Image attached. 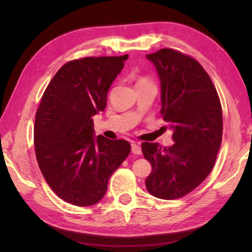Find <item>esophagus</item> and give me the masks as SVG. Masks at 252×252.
Wrapping results in <instances>:
<instances>
[{"instance_id":"obj_1","label":"esophagus","mask_w":252,"mask_h":252,"mask_svg":"<svg viewBox=\"0 0 252 252\" xmlns=\"http://www.w3.org/2000/svg\"><path fill=\"white\" fill-rule=\"evenodd\" d=\"M131 149H132V152L134 153V155H141V148H140L139 144L136 143H132L131 144Z\"/></svg>"}]
</instances>
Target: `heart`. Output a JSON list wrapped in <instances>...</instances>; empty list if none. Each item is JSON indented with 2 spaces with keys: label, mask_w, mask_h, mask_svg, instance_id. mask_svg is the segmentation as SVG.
Listing matches in <instances>:
<instances>
[{
  "label": "heart",
  "mask_w": 252,
  "mask_h": 252,
  "mask_svg": "<svg viewBox=\"0 0 252 252\" xmlns=\"http://www.w3.org/2000/svg\"><path fill=\"white\" fill-rule=\"evenodd\" d=\"M146 81H147L146 79H141V80H140V81H139V83H140V82H146Z\"/></svg>",
  "instance_id": "heart-1"
}]
</instances>
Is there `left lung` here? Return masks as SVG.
<instances>
[{
    "mask_svg": "<svg viewBox=\"0 0 252 252\" xmlns=\"http://www.w3.org/2000/svg\"><path fill=\"white\" fill-rule=\"evenodd\" d=\"M161 85V114L172 129L171 147L142 143L152 171L146 180L157 198H181L201 185L222 140V110L210 76L198 61L171 49L147 54Z\"/></svg>",
    "mask_w": 252,
    "mask_h": 252,
    "instance_id": "8db88e82",
    "label": "left lung"
}]
</instances>
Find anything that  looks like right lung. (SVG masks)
I'll return each instance as SVG.
<instances>
[{
    "instance_id": "add662e5",
    "label": "right lung",
    "mask_w": 252,
    "mask_h": 252,
    "mask_svg": "<svg viewBox=\"0 0 252 252\" xmlns=\"http://www.w3.org/2000/svg\"><path fill=\"white\" fill-rule=\"evenodd\" d=\"M129 55L65 63L36 111L34 147L42 174L60 198L79 207L104 197L109 179L131 151L126 140L95 135L93 119L106 106L111 84Z\"/></svg>"
}]
</instances>
